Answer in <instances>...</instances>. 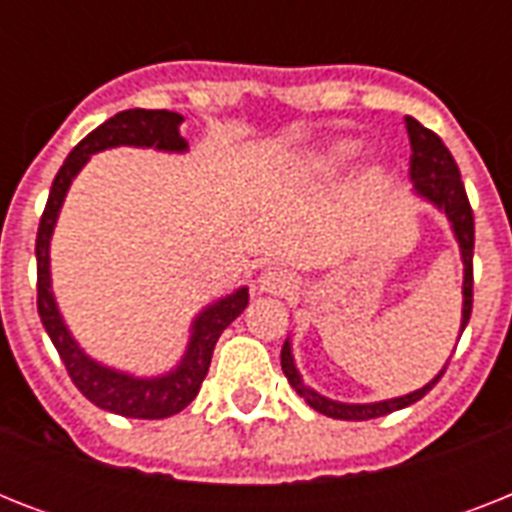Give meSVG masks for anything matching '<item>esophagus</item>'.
<instances>
[{"instance_id":"1","label":"esophagus","mask_w":512,"mask_h":512,"mask_svg":"<svg viewBox=\"0 0 512 512\" xmlns=\"http://www.w3.org/2000/svg\"><path fill=\"white\" fill-rule=\"evenodd\" d=\"M292 284H295V279L284 268H265L257 276V292H263V295H284L292 289Z\"/></svg>"}]
</instances>
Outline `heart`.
I'll list each match as a JSON object with an SVG mask.
<instances>
[{"instance_id":"b5f03b06","label":"heart","mask_w":512,"mask_h":512,"mask_svg":"<svg viewBox=\"0 0 512 512\" xmlns=\"http://www.w3.org/2000/svg\"><path fill=\"white\" fill-rule=\"evenodd\" d=\"M353 154H356V146H353V143H335V146L327 148L324 154L313 159V162H311V172L337 170V167H342V164L348 162V159Z\"/></svg>"}]
</instances>
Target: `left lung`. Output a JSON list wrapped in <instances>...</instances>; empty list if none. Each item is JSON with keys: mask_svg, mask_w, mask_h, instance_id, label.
<instances>
[{"mask_svg": "<svg viewBox=\"0 0 512 512\" xmlns=\"http://www.w3.org/2000/svg\"><path fill=\"white\" fill-rule=\"evenodd\" d=\"M406 132H409V143H412V156H409V177L414 183V193L430 201L433 207H438L449 217L452 223L454 239L460 244L462 265H465V281H462V321L460 332H465L470 321V311H473V244H476V225H473V209H470L468 193L462 185L460 167L454 162V156L449 154V148L444 146V140L438 138L436 132H430L428 127H422L417 119L406 116ZM281 369L287 374L289 385L297 390V396L305 398V404L313 406L316 412L327 414L332 420H374L382 414L398 412L404 406L420 401L428 393L441 374L446 372V366L425 385V388L406 393V396L388 398V401H374V404H342V401H332V398L321 396L313 388H308L297 372L295 356H292V342H284L281 348Z\"/></svg>", "mask_w": 512, "mask_h": 512, "instance_id": "obj_1", "label": "left lung"}]
</instances>
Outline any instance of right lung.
<instances>
[{"mask_svg": "<svg viewBox=\"0 0 512 512\" xmlns=\"http://www.w3.org/2000/svg\"><path fill=\"white\" fill-rule=\"evenodd\" d=\"M180 124H183V116L175 111H146V108H130V111H122L100 124L98 130H92L68 154L52 180L50 199H47V207L39 220V231H36V308H39V319L58 350L60 361L66 364L68 377L95 406L106 409V412L122 414V417H135V420H164V417L183 412L185 406L191 404L207 377L212 350L223 335V329L247 308V287L220 297L217 303L207 305L193 319L185 356L172 372L159 374V377H135V374L119 372V369L103 366L100 361L90 358L71 337L66 321L58 311L55 295H52L50 239L55 223H58L63 199L71 188V180L79 175L84 164L90 162L92 154L116 146L156 148V151L183 154L188 151V143L180 135Z\"/></svg>", "mask_w": 512, "mask_h": 512, "instance_id": "obj_1", "label": "right lung"}]
</instances>
